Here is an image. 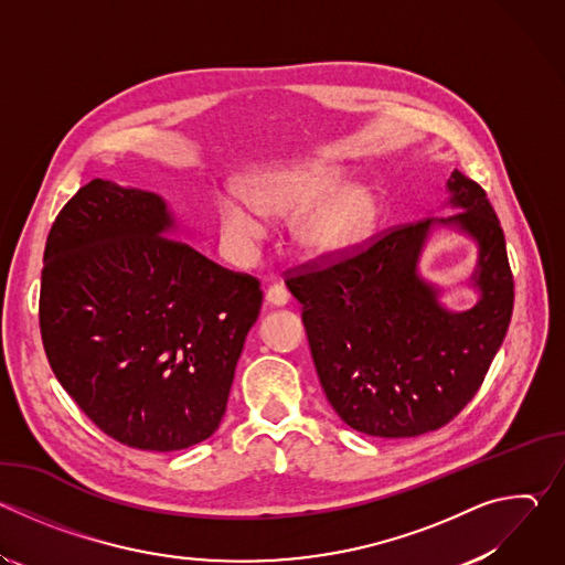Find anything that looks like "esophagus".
I'll return each instance as SVG.
<instances>
[{
  "label": "esophagus",
  "instance_id": "obj_1",
  "mask_svg": "<svg viewBox=\"0 0 565 565\" xmlns=\"http://www.w3.org/2000/svg\"><path fill=\"white\" fill-rule=\"evenodd\" d=\"M266 303H268V306H275V308L286 306V303H288V290H286L284 286H270V288L266 290Z\"/></svg>",
  "mask_w": 565,
  "mask_h": 565
}]
</instances>
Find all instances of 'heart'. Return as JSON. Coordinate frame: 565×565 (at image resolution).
<instances>
[{
  "mask_svg": "<svg viewBox=\"0 0 565 565\" xmlns=\"http://www.w3.org/2000/svg\"><path fill=\"white\" fill-rule=\"evenodd\" d=\"M246 199L218 196V227L238 262H250L268 236V216H295L299 246L319 259L353 253L375 232L380 201L360 183H349L344 172L324 160H292L259 172L248 183Z\"/></svg>",
  "mask_w": 565,
  "mask_h": 565,
  "instance_id": "heart-1",
  "label": "heart"
}]
</instances>
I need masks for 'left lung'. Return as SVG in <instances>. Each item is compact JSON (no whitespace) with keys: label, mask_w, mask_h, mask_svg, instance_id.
<instances>
[{"label":"left lung","mask_w":565,"mask_h":565,"mask_svg":"<svg viewBox=\"0 0 565 565\" xmlns=\"http://www.w3.org/2000/svg\"><path fill=\"white\" fill-rule=\"evenodd\" d=\"M451 216L395 227L366 250L319 268L306 264L286 284L303 306L312 362L331 407L355 431L414 438L440 429L480 388L514 308L505 236L478 183L451 172ZM434 226L479 246L470 285L479 299L449 311L417 264Z\"/></svg>","instance_id":"obj_1"}]
</instances>
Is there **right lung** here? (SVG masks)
Wrapping results in <instances>:
<instances>
[{
    "mask_svg": "<svg viewBox=\"0 0 565 565\" xmlns=\"http://www.w3.org/2000/svg\"><path fill=\"white\" fill-rule=\"evenodd\" d=\"M156 192L94 179L62 207L44 250L49 364L96 427L145 451L210 438L227 405L262 290L183 241Z\"/></svg>",
    "mask_w": 565,
    "mask_h": 565,
    "instance_id": "add662e5",
    "label": "right lung"
}]
</instances>
